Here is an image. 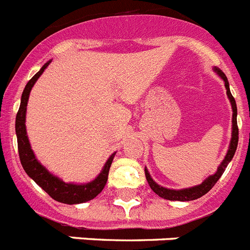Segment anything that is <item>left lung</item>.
Instances as JSON below:
<instances>
[{
  "label": "left lung",
  "instance_id": "1",
  "mask_svg": "<svg viewBox=\"0 0 250 250\" xmlns=\"http://www.w3.org/2000/svg\"><path fill=\"white\" fill-rule=\"evenodd\" d=\"M214 72L224 81V86H226L227 94H228V98L229 101H230V104H231V109H233V118H231V123H233V125H231V139H230V145H229V148H228V152H227L223 162L220 163V166L218 167L217 172H215L214 174L209 175L208 178H207L203 183L199 184V186L192 187V188H187V189L175 190V189H168V188L161 187L159 184H157L156 182L153 181L150 174L148 173V169L147 168H145L146 178H147V182L148 184H149L150 189L156 193V194H158L159 197L164 198V199H168V201L188 202V201H194V199L201 198L202 195L207 194V193L212 189L213 187H214V184L217 183L218 179L222 177V174H223L224 170H226L227 166H228L229 162L231 161V158H233V156H234L235 150H237L238 138H239V137H238L239 130H238V125H237V104H235L234 97L231 96L230 89H229V82L227 76L222 72V69L217 68V67H214Z\"/></svg>",
  "mask_w": 250,
  "mask_h": 250
}]
</instances>
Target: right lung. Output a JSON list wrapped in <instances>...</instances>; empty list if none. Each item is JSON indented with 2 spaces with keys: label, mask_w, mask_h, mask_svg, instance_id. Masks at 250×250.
Masks as SVG:
<instances>
[{
  "label": "right lung",
  "mask_w": 250,
  "mask_h": 250,
  "mask_svg": "<svg viewBox=\"0 0 250 250\" xmlns=\"http://www.w3.org/2000/svg\"><path fill=\"white\" fill-rule=\"evenodd\" d=\"M49 63H51V61L44 63L43 67L28 81V83H27L23 89V93H22L21 105H20V109L17 112V116H16V136H17L20 161H21L22 167H23L24 172L28 174V177H31L55 201L64 204L84 203V202H88L93 199L94 197H97L104 188L107 179H108L109 168H111V164L113 162L116 153H113L108 158V161L105 162L104 167H103L102 172L98 174L97 178L86 184L64 183L62 179L53 175L52 173H49L37 161V158L35 157V153L31 149L30 141H28V137H27L26 125H24L26 123V109L28 97H30V92L32 89L33 84L40 78V76L43 73L44 69L48 67Z\"/></svg>",
  "instance_id": "obj_1"
}]
</instances>
